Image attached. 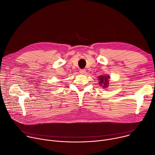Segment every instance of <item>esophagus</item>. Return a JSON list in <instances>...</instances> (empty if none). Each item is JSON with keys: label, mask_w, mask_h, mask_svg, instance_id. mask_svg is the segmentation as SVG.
<instances>
[{"label": "esophagus", "mask_w": 155, "mask_h": 155, "mask_svg": "<svg viewBox=\"0 0 155 155\" xmlns=\"http://www.w3.org/2000/svg\"><path fill=\"white\" fill-rule=\"evenodd\" d=\"M80 73L81 74H85L86 73V70L85 69H81L80 70Z\"/></svg>", "instance_id": "34e87169"}]
</instances>
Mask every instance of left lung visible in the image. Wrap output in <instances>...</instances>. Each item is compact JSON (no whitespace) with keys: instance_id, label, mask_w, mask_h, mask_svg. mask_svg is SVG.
<instances>
[{"instance_id":"8db88e82","label":"left lung","mask_w":155,"mask_h":155,"mask_svg":"<svg viewBox=\"0 0 155 155\" xmlns=\"http://www.w3.org/2000/svg\"><path fill=\"white\" fill-rule=\"evenodd\" d=\"M98 81H99V85L103 88H107L109 85V79L110 76L107 75H101L97 77Z\"/></svg>"}]
</instances>
